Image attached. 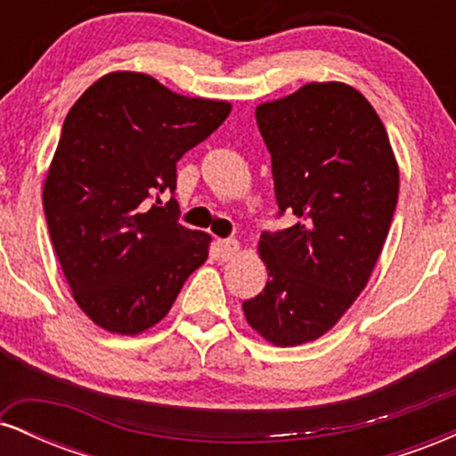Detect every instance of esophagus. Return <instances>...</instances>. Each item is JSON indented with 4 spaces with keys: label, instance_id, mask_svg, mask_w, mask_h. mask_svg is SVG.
<instances>
[{
    "label": "esophagus",
    "instance_id": "1",
    "mask_svg": "<svg viewBox=\"0 0 456 456\" xmlns=\"http://www.w3.org/2000/svg\"><path fill=\"white\" fill-rule=\"evenodd\" d=\"M216 250H218V255H221L223 261H229L240 253V242L238 240H218Z\"/></svg>",
    "mask_w": 456,
    "mask_h": 456
}]
</instances>
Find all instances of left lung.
Returning <instances> with one entry per match:
<instances>
[{
  "label": "left lung",
  "instance_id": "left-lung-1",
  "mask_svg": "<svg viewBox=\"0 0 456 456\" xmlns=\"http://www.w3.org/2000/svg\"><path fill=\"white\" fill-rule=\"evenodd\" d=\"M255 115L279 210L297 223L261 233L268 282L242 311L265 341L296 347L323 337L362 294L388 238L399 165L379 115L347 83H306Z\"/></svg>",
  "mask_w": 456,
  "mask_h": 456
}]
</instances>
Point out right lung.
<instances>
[{
  "label": "right lung",
  "mask_w": 456,
  "mask_h": 456,
  "mask_svg": "<svg viewBox=\"0 0 456 456\" xmlns=\"http://www.w3.org/2000/svg\"><path fill=\"white\" fill-rule=\"evenodd\" d=\"M232 113L227 101L171 92L143 72H109L64 119L43 188L45 216L72 297L98 328H154L206 264L212 238L182 227L175 162Z\"/></svg>",
  "instance_id": "1"
}]
</instances>
